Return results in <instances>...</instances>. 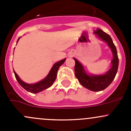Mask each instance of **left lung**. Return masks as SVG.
Masks as SVG:
<instances>
[{
    "instance_id": "left-lung-1",
    "label": "left lung",
    "mask_w": 131,
    "mask_h": 131,
    "mask_svg": "<svg viewBox=\"0 0 131 131\" xmlns=\"http://www.w3.org/2000/svg\"><path fill=\"white\" fill-rule=\"evenodd\" d=\"M94 34L100 39L106 42L112 50L113 56L112 61V68L104 75H89L85 73L84 67L80 62L73 58L75 61V74L79 82L84 88L92 91H100L104 90L109 86L115 77L118 70V58L117 49L111 37L99 28L94 31Z\"/></svg>"
}]
</instances>
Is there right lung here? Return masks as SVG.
Here are the masks:
<instances>
[{"label": "right lung", "mask_w": 131, "mask_h": 131, "mask_svg": "<svg viewBox=\"0 0 131 131\" xmlns=\"http://www.w3.org/2000/svg\"><path fill=\"white\" fill-rule=\"evenodd\" d=\"M19 38L18 39L17 42L19 40ZM65 60L66 59H62V60L59 61L55 63V64L52 66V68H51V70H50L48 75H47V77H46L44 79H43V80H41V81L39 82L36 83V84H29L24 82H23L21 80L20 78L18 77V75H17L15 71L14 70L15 77L17 81L18 82V83L21 85V86L22 88H24L25 90H26L30 92H31V93H38V92H40L41 91L50 88V87L52 85V84H53L54 82L55 81V80H56V79L57 72L58 69H59V67L64 63Z\"/></svg>", "instance_id": "obj_1"}]
</instances>
